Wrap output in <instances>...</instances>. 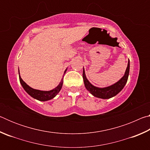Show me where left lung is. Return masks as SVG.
Masks as SVG:
<instances>
[{
  "label": "left lung",
  "instance_id": "1",
  "mask_svg": "<svg viewBox=\"0 0 150 150\" xmlns=\"http://www.w3.org/2000/svg\"><path fill=\"white\" fill-rule=\"evenodd\" d=\"M129 71H130V61H128V66H127L126 70L123 77L117 83L105 88L96 87L91 84L86 77L84 68H83V81H84L85 88H87L88 91H89L91 94H92L94 96H96L97 98L107 99V98H110L116 96L122 90V88L127 83V81H128Z\"/></svg>",
  "mask_w": 150,
  "mask_h": 150
}]
</instances>
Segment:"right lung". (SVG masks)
<instances>
[{
	"mask_svg": "<svg viewBox=\"0 0 150 150\" xmlns=\"http://www.w3.org/2000/svg\"><path fill=\"white\" fill-rule=\"evenodd\" d=\"M67 71V69H65L64 74ZM18 73H19V79H20V82L21 83V85L22 86V87L24 88V89L26 91V92L29 95H30L35 99H37L40 101H47L52 99L54 98L55 96H56L60 90L62 89V85H63V77L62 79V81L59 83V84L54 89L51 90V91H40V90H37V89H34V88H32V87H30V86L28 85L22 79L20 75V73H19V69H18Z\"/></svg>",
	"mask_w": 150,
	"mask_h": 150,
	"instance_id": "1",
	"label": "right lung"
}]
</instances>
